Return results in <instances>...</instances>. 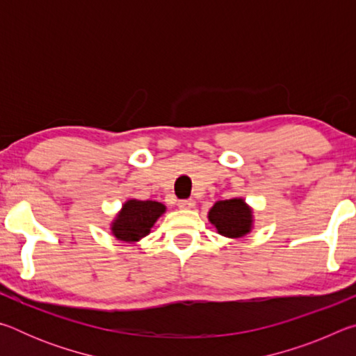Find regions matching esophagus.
I'll list each match as a JSON object with an SVG mask.
<instances>
[{
  "label": "esophagus",
  "instance_id": "1",
  "mask_svg": "<svg viewBox=\"0 0 356 356\" xmlns=\"http://www.w3.org/2000/svg\"><path fill=\"white\" fill-rule=\"evenodd\" d=\"M195 201L193 200H180L179 202H177V206H179V209H191V207H195Z\"/></svg>",
  "mask_w": 356,
  "mask_h": 356
}]
</instances>
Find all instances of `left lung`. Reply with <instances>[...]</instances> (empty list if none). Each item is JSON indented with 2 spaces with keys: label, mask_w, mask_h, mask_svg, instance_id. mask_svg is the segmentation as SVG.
<instances>
[{
  "label": "left lung",
  "mask_w": 356,
  "mask_h": 356,
  "mask_svg": "<svg viewBox=\"0 0 356 356\" xmlns=\"http://www.w3.org/2000/svg\"><path fill=\"white\" fill-rule=\"evenodd\" d=\"M251 209L246 206L243 200L234 197V200L215 202L209 212V220L221 236L238 238L251 231Z\"/></svg>",
  "instance_id": "1"
}]
</instances>
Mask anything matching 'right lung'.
<instances>
[{"instance_id": "right-lung-1", "label": "right lung", "mask_w": 356, "mask_h": 356, "mask_svg": "<svg viewBox=\"0 0 356 356\" xmlns=\"http://www.w3.org/2000/svg\"><path fill=\"white\" fill-rule=\"evenodd\" d=\"M165 212V206L156 201L130 200L114 220L111 231L124 242H136L146 237L154 222Z\"/></svg>"}]
</instances>
